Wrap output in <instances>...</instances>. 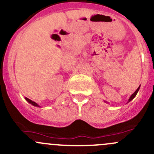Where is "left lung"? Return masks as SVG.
Returning <instances> with one entry per match:
<instances>
[{"label": "left lung", "mask_w": 154, "mask_h": 154, "mask_svg": "<svg viewBox=\"0 0 154 154\" xmlns=\"http://www.w3.org/2000/svg\"><path fill=\"white\" fill-rule=\"evenodd\" d=\"M140 86L138 87V88H137V89L135 91V92H134V93H133V94H132L131 96V97H130V98L128 99V103H129V102L131 101V100H133V99H134V97H135L136 95H137V93H138L139 90H140Z\"/></svg>", "instance_id": "obj_1"}]
</instances>
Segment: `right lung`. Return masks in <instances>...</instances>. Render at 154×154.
Returning a JSON list of instances; mask_svg holds the SVG:
<instances>
[{"instance_id":"1","label":"right lung","mask_w":154,"mask_h":154,"mask_svg":"<svg viewBox=\"0 0 154 154\" xmlns=\"http://www.w3.org/2000/svg\"><path fill=\"white\" fill-rule=\"evenodd\" d=\"M25 100H26V101L28 102L29 103H30V104H32V106H36V107H40V106H39V105L38 104V103H35V102H34V101H32V100H29V98H27V97H25Z\"/></svg>"}]
</instances>
